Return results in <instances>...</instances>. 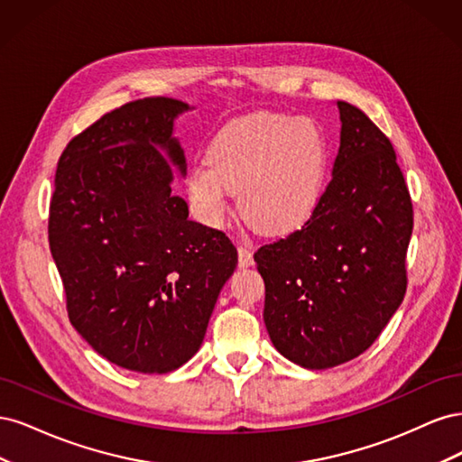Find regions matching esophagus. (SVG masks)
Masks as SVG:
<instances>
[{
  "label": "esophagus",
  "instance_id": "34e87169",
  "mask_svg": "<svg viewBox=\"0 0 462 462\" xmlns=\"http://www.w3.org/2000/svg\"><path fill=\"white\" fill-rule=\"evenodd\" d=\"M236 253H239V265L241 268H248V265L254 263V258H253V250L239 245L236 246Z\"/></svg>",
  "mask_w": 462,
  "mask_h": 462
}]
</instances>
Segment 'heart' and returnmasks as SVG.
I'll return each mask as SVG.
<instances>
[{
	"instance_id": "1",
	"label": "heart",
	"mask_w": 462,
	"mask_h": 462,
	"mask_svg": "<svg viewBox=\"0 0 462 462\" xmlns=\"http://www.w3.org/2000/svg\"><path fill=\"white\" fill-rule=\"evenodd\" d=\"M329 143L310 117L258 114L223 127L208 162L187 175L189 199L208 226L229 214V190H239L241 214L265 233H287L312 216L324 194Z\"/></svg>"
}]
</instances>
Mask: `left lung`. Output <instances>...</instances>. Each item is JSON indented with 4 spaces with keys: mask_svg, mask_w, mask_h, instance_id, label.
I'll list each match as a JSON object with an SVG mask.
<instances>
[{
    "mask_svg": "<svg viewBox=\"0 0 462 462\" xmlns=\"http://www.w3.org/2000/svg\"><path fill=\"white\" fill-rule=\"evenodd\" d=\"M337 107L341 141L326 192L299 231L254 254L270 339L309 370L365 353L407 291L412 202L395 150L365 111Z\"/></svg>",
    "mask_w": 462,
    "mask_h": 462,
    "instance_id": "left-lung-1",
    "label": "left lung"
}]
</instances>
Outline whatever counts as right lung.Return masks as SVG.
<instances>
[{"mask_svg":"<svg viewBox=\"0 0 462 462\" xmlns=\"http://www.w3.org/2000/svg\"><path fill=\"white\" fill-rule=\"evenodd\" d=\"M190 106L144 97L109 111L63 150L50 204V250L69 319L114 365L167 374L200 348L236 268L226 233L189 219L175 119Z\"/></svg>","mask_w":462,"mask_h":462,"instance_id":"1","label":"right lung"}]
</instances>
